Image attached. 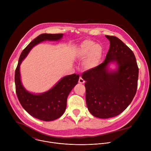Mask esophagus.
<instances>
[{
  "label": "esophagus",
  "mask_w": 151,
  "mask_h": 151,
  "mask_svg": "<svg viewBox=\"0 0 151 151\" xmlns=\"http://www.w3.org/2000/svg\"><path fill=\"white\" fill-rule=\"evenodd\" d=\"M79 83H85V81L81 77L79 79Z\"/></svg>",
  "instance_id": "34e87169"
}]
</instances>
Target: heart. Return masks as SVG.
<instances>
[{
    "label": "heart",
    "mask_w": 151,
    "mask_h": 151,
    "mask_svg": "<svg viewBox=\"0 0 151 151\" xmlns=\"http://www.w3.org/2000/svg\"><path fill=\"white\" fill-rule=\"evenodd\" d=\"M102 54V47L99 44H95V42L91 40L83 41L77 51L78 57L81 59L85 58L88 55L85 63V66L87 69H91L98 65Z\"/></svg>",
    "instance_id": "obj_1"
}]
</instances>
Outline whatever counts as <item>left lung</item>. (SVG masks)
<instances>
[{
	"label": "left lung",
	"mask_w": 151,
	"mask_h": 151,
	"mask_svg": "<svg viewBox=\"0 0 151 151\" xmlns=\"http://www.w3.org/2000/svg\"><path fill=\"white\" fill-rule=\"evenodd\" d=\"M106 37L110 47L102 63L85 72V99L90 112L99 118H109L122 113L131 103L137 88L139 68L133 52L119 38ZM116 62L118 69L109 72L106 66Z\"/></svg>",
	"instance_id": "1"
}]
</instances>
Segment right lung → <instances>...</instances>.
Instances as JSON below:
<instances>
[{
  "label": "right lung",
  "mask_w": 151,
  "mask_h": 151,
  "mask_svg": "<svg viewBox=\"0 0 151 151\" xmlns=\"http://www.w3.org/2000/svg\"><path fill=\"white\" fill-rule=\"evenodd\" d=\"M63 35L62 33H44L38 36L21 52L15 69V90L20 104L31 116L45 121L55 120L64 114L66 108L68 95L78 83L79 75L72 74L66 76L48 91L40 94H33L26 91L21 83L19 66L23 60L35 45L46 40H59Z\"/></svg>",
  "instance_id": "add662e5"
}]
</instances>
